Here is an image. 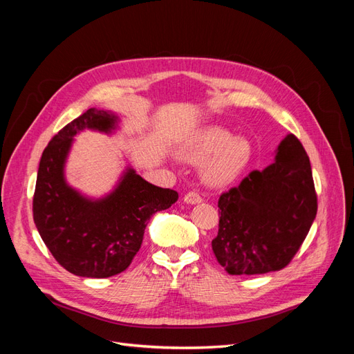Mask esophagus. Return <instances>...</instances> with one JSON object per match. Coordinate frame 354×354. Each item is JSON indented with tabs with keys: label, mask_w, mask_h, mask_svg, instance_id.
I'll return each mask as SVG.
<instances>
[{
	"label": "esophagus",
	"mask_w": 354,
	"mask_h": 354,
	"mask_svg": "<svg viewBox=\"0 0 354 354\" xmlns=\"http://www.w3.org/2000/svg\"><path fill=\"white\" fill-rule=\"evenodd\" d=\"M183 201L186 203H189V205H196V203L202 202V198H201L199 194H196V192H189V194L185 195Z\"/></svg>",
	"instance_id": "obj_1"
}]
</instances>
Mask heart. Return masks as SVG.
<instances>
[{"label":"heart","instance_id":"heart-1","mask_svg":"<svg viewBox=\"0 0 354 354\" xmlns=\"http://www.w3.org/2000/svg\"><path fill=\"white\" fill-rule=\"evenodd\" d=\"M180 155L187 162L202 164V177L208 185L223 186L236 178L250 164L251 143L245 137H234L218 125L196 131L181 146Z\"/></svg>","mask_w":354,"mask_h":354}]
</instances>
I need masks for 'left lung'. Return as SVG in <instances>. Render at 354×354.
Wrapping results in <instances>:
<instances>
[{
	"mask_svg": "<svg viewBox=\"0 0 354 354\" xmlns=\"http://www.w3.org/2000/svg\"><path fill=\"white\" fill-rule=\"evenodd\" d=\"M218 234L214 255L229 274H263L292 260L317 212L310 159L288 134L274 162L252 173L218 199Z\"/></svg>",
	"mask_w": 354,
	"mask_h": 354,
	"instance_id": "1",
	"label": "left lung"
}]
</instances>
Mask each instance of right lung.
Listing matches in <instances>:
<instances>
[{
    "label": "right lung",
    "mask_w": 354,
    "mask_h": 354,
    "mask_svg": "<svg viewBox=\"0 0 354 354\" xmlns=\"http://www.w3.org/2000/svg\"><path fill=\"white\" fill-rule=\"evenodd\" d=\"M122 115L88 109L51 138L42 152L34 195V221L57 263L77 276L103 279L124 272L143 242L149 220L177 202L176 190L147 183L127 164L100 198L72 187L66 162L75 137L85 130L112 136Z\"/></svg>",
    "instance_id": "right-lung-1"
}]
</instances>
